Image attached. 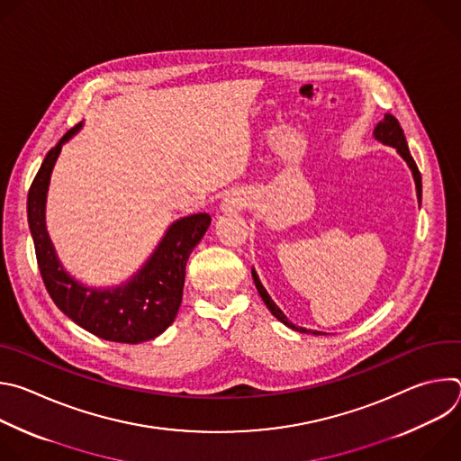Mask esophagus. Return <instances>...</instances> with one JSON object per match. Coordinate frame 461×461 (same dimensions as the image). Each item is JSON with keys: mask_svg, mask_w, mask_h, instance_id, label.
I'll use <instances>...</instances> for the list:
<instances>
[{"mask_svg": "<svg viewBox=\"0 0 461 461\" xmlns=\"http://www.w3.org/2000/svg\"><path fill=\"white\" fill-rule=\"evenodd\" d=\"M249 204V196L244 191H231L226 194V199L222 203V210L226 213H235L244 210Z\"/></svg>", "mask_w": 461, "mask_h": 461, "instance_id": "obj_1", "label": "esophagus"}]
</instances>
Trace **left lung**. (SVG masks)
<instances>
[{
  "instance_id": "8db88e82",
  "label": "left lung",
  "mask_w": 461,
  "mask_h": 461,
  "mask_svg": "<svg viewBox=\"0 0 461 461\" xmlns=\"http://www.w3.org/2000/svg\"><path fill=\"white\" fill-rule=\"evenodd\" d=\"M374 135H375V139H377V140H381L383 144L392 146V148H396V149H398V153L407 160L409 167L412 169L414 180H416L418 196L421 199V173H420V169H418V166H416V162H414V158H412V155H411V151H409V146H407V140H405V135H403V129H402V125H400L398 118H396V116H392V114H384V118L375 125V129H374ZM251 277H253V283H255V288H257L258 295L262 297V301H265V304L270 308V312H272V313H274L281 322H285L286 326H290V328H294V330L303 332V334L312 332V330H306V328H299V326L292 324V322L286 319V315H285V313L279 310V306L272 301V297L268 295V292L265 290V286L260 285V281H258V277H257L255 270L251 272ZM312 334H313V336H322V332H312Z\"/></svg>"
}]
</instances>
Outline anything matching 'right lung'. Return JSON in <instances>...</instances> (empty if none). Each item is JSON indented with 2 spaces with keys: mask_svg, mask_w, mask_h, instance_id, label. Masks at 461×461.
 I'll list each match as a JSON object with an SVG mask.
<instances>
[{
  "mask_svg": "<svg viewBox=\"0 0 461 461\" xmlns=\"http://www.w3.org/2000/svg\"><path fill=\"white\" fill-rule=\"evenodd\" d=\"M78 127H71L47 153L27 196L29 228L43 285L65 315L100 339L127 345L155 339L176 317L182 303L187 257L206 233L212 217L196 213L176 221L146 267L125 286L100 292L73 281L56 258L43 213L52 166L61 144L69 140Z\"/></svg>",
  "mask_w": 461,
  "mask_h": 461,
  "instance_id": "1",
  "label": "right lung"
}]
</instances>
